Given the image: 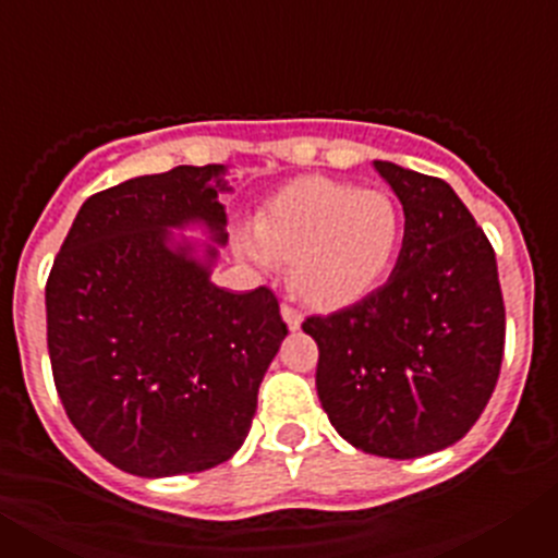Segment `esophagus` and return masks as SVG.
I'll return each instance as SVG.
<instances>
[{
  "mask_svg": "<svg viewBox=\"0 0 558 558\" xmlns=\"http://www.w3.org/2000/svg\"><path fill=\"white\" fill-rule=\"evenodd\" d=\"M282 318H284V324H288V329H293V332L302 327V313L290 307V304H282Z\"/></svg>",
  "mask_w": 558,
  "mask_h": 558,
  "instance_id": "1",
  "label": "esophagus"
}]
</instances>
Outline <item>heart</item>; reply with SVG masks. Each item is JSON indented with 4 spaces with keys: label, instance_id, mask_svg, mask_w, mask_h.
<instances>
[{
    "label": "heart",
    "instance_id": "obj_1",
    "mask_svg": "<svg viewBox=\"0 0 558 558\" xmlns=\"http://www.w3.org/2000/svg\"><path fill=\"white\" fill-rule=\"evenodd\" d=\"M402 236L405 218L388 192L313 175L276 192L243 251L256 263H288V284L304 304L340 310L386 279Z\"/></svg>",
    "mask_w": 558,
    "mask_h": 558
}]
</instances>
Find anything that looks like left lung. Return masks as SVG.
Instances as JSON below:
<instances>
[{"mask_svg": "<svg viewBox=\"0 0 558 558\" xmlns=\"http://www.w3.org/2000/svg\"><path fill=\"white\" fill-rule=\"evenodd\" d=\"M405 211L388 282L302 329L335 430L383 458H418L470 433L500 377L506 307L495 248L452 186L374 161Z\"/></svg>", "mask_w": 558, "mask_h": 558, "instance_id": "left-lung-1", "label": "left lung"}]
</instances>
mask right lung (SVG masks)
I'll use <instances>...</instances> for the list:
<instances>
[{"label":"right lung","mask_w":558,"mask_h":558,"mask_svg":"<svg viewBox=\"0 0 558 558\" xmlns=\"http://www.w3.org/2000/svg\"><path fill=\"white\" fill-rule=\"evenodd\" d=\"M223 165L172 167L86 201L47 279L58 397L92 450L122 472L170 477L229 461L288 324L268 288L211 284L218 248L175 243L201 223L223 245Z\"/></svg>","instance_id":"add662e5"}]
</instances>
